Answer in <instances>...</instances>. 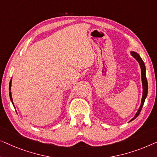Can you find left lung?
<instances>
[{
	"mask_svg": "<svg viewBox=\"0 0 157 157\" xmlns=\"http://www.w3.org/2000/svg\"><path fill=\"white\" fill-rule=\"evenodd\" d=\"M132 56L134 57V58L136 59V61L138 62L139 64H140V68H141V72H142V89H143V92H142V101H141V105L140 108H139L138 111L136 112V113L134 115V118H132L130 122L132 120H134V119H136L140 114L141 110L142 109L143 105H144L145 99L147 98V93H148V82L147 80V78H146V67H145V65L144 63V61L142 60V59L141 58V57L140 55H139L137 52H134V51H131L130 52Z\"/></svg>",
	"mask_w": 157,
	"mask_h": 157,
	"instance_id": "1",
	"label": "left lung"
}]
</instances>
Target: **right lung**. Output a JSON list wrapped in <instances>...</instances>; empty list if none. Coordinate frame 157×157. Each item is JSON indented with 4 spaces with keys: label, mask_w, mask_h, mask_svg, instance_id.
Segmentation results:
<instances>
[{
    "label": "right lung",
    "mask_w": 157,
    "mask_h": 157,
    "mask_svg": "<svg viewBox=\"0 0 157 157\" xmlns=\"http://www.w3.org/2000/svg\"><path fill=\"white\" fill-rule=\"evenodd\" d=\"M11 83H12V79H10V84H9V95H10V101H11V102L13 104V105L14 106V104H13V98H12V94H11V91H10V90H11Z\"/></svg>",
    "instance_id": "1"
}]
</instances>
